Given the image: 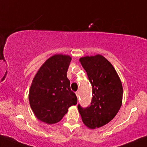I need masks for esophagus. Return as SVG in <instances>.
I'll return each mask as SVG.
<instances>
[{"label": "esophagus", "mask_w": 147, "mask_h": 147, "mask_svg": "<svg viewBox=\"0 0 147 147\" xmlns=\"http://www.w3.org/2000/svg\"><path fill=\"white\" fill-rule=\"evenodd\" d=\"M75 93H76V96H77V98H79V97H80V93H79V91H77Z\"/></svg>", "instance_id": "esophagus-1"}]
</instances>
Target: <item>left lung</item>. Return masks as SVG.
I'll use <instances>...</instances> for the list:
<instances>
[{
	"instance_id": "obj_1",
	"label": "left lung",
	"mask_w": 147,
	"mask_h": 147,
	"mask_svg": "<svg viewBox=\"0 0 147 147\" xmlns=\"http://www.w3.org/2000/svg\"><path fill=\"white\" fill-rule=\"evenodd\" d=\"M92 86L90 106L78 105L84 123L90 128H100L109 123L118 113L122 103L121 82L112 64L101 55L80 59Z\"/></svg>"
}]
</instances>
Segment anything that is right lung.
<instances>
[{"instance_id":"obj_1","label":"right lung","mask_w":147,"mask_h":147,"mask_svg":"<svg viewBox=\"0 0 147 147\" xmlns=\"http://www.w3.org/2000/svg\"><path fill=\"white\" fill-rule=\"evenodd\" d=\"M69 56L57 54L49 58L37 72L29 91V102L35 117L48 124L60 121L77 98L70 89L67 72Z\"/></svg>"}]
</instances>
